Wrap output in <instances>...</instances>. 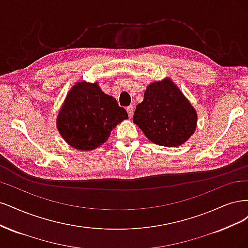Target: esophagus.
<instances>
[{
    "instance_id": "1",
    "label": "esophagus",
    "mask_w": 248,
    "mask_h": 248,
    "mask_svg": "<svg viewBox=\"0 0 248 248\" xmlns=\"http://www.w3.org/2000/svg\"><path fill=\"white\" fill-rule=\"evenodd\" d=\"M126 112H127V114H129L130 118L133 117V112H134V107H133V105H130V106L126 107Z\"/></svg>"
}]
</instances>
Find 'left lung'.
<instances>
[{
	"instance_id": "obj_1",
	"label": "left lung",
	"mask_w": 248,
	"mask_h": 248,
	"mask_svg": "<svg viewBox=\"0 0 248 248\" xmlns=\"http://www.w3.org/2000/svg\"><path fill=\"white\" fill-rule=\"evenodd\" d=\"M133 122L155 144L176 147L195 133L198 114L178 86L166 77L147 86Z\"/></svg>"
}]
</instances>
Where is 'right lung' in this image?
<instances>
[{"mask_svg":"<svg viewBox=\"0 0 248 248\" xmlns=\"http://www.w3.org/2000/svg\"><path fill=\"white\" fill-rule=\"evenodd\" d=\"M129 118L116 100L98 82L80 81L67 93L57 117L62 139L77 150L91 151L105 143L114 127Z\"/></svg>","mask_w":248,"mask_h":248,"instance_id":"1","label":"right lung"}]
</instances>
